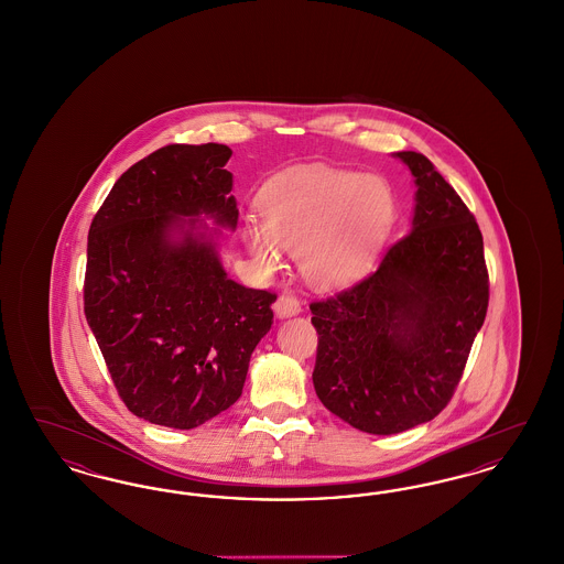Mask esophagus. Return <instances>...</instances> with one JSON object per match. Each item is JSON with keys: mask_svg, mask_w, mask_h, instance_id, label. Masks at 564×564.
Returning <instances> with one entry per match:
<instances>
[{"mask_svg": "<svg viewBox=\"0 0 564 564\" xmlns=\"http://www.w3.org/2000/svg\"><path fill=\"white\" fill-rule=\"evenodd\" d=\"M272 308H274V315L279 319H290V317L300 315V311H302V306H300V302L295 300L294 295L288 294L279 295Z\"/></svg>", "mask_w": 564, "mask_h": 564, "instance_id": "esophagus-1", "label": "esophagus"}]
</instances>
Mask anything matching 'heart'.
<instances>
[{"instance_id": "1", "label": "heart", "mask_w": 564, "mask_h": 564, "mask_svg": "<svg viewBox=\"0 0 564 564\" xmlns=\"http://www.w3.org/2000/svg\"><path fill=\"white\" fill-rule=\"evenodd\" d=\"M258 214L260 226L247 221L242 241L260 269H281L290 251L313 285L338 288L375 267L398 203L378 175L306 166L270 180Z\"/></svg>"}]
</instances>
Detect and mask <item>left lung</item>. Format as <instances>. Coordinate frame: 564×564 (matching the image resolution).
Listing matches in <instances>:
<instances>
[{
    "label": "left lung",
    "instance_id": "1",
    "mask_svg": "<svg viewBox=\"0 0 564 564\" xmlns=\"http://www.w3.org/2000/svg\"><path fill=\"white\" fill-rule=\"evenodd\" d=\"M393 156L416 186L410 232L370 276L311 304L317 398L372 435L412 430L446 408L488 308L474 215L427 156Z\"/></svg>",
    "mask_w": 564,
    "mask_h": 564
}]
</instances>
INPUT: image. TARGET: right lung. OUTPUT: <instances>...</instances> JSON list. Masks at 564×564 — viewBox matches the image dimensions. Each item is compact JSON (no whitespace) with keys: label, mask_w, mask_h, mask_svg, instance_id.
Returning <instances> with one entry per match:
<instances>
[{"label":"right lung","mask_w":564,"mask_h":564,"mask_svg":"<svg viewBox=\"0 0 564 564\" xmlns=\"http://www.w3.org/2000/svg\"><path fill=\"white\" fill-rule=\"evenodd\" d=\"M221 143L166 145L133 164L95 215L84 313L134 416L194 430L241 398L276 295L228 279L239 221ZM215 224L209 225L206 219Z\"/></svg>","instance_id":"right-lung-1"}]
</instances>
